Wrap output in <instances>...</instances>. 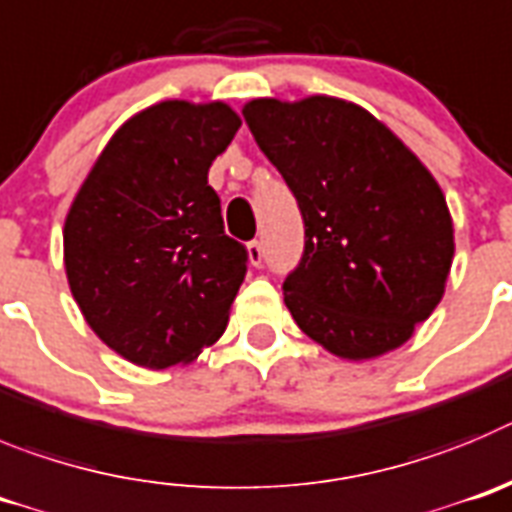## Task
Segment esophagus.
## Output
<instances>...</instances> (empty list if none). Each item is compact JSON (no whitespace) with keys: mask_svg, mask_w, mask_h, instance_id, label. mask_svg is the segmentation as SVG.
Returning <instances> with one entry per match:
<instances>
[{"mask_svg":"<svg viewBox=\"0 0 512 512\" xmlns=\"http://www.w3.org/2000/svg\"><path fill=\"white\" fill-rule=\"evenodd\" d=\"M247 257H250V262L255 267H260L262 265V260H265V250H262V245L260 242H250V245H247Z\"/></svg>","mask_w":512,"mask_h":512,"instance_id":"34e87169","label":"esophagus"}]
</instances>
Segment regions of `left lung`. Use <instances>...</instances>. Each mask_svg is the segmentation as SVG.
I'll list each match as a JSON object with an SVG mask.
<instances>
[{
    "instance_id": "left-lung-1",
    "label": "left lung",
    "mask_w": 512,
    "mask_h": 512,
    "mask_svg": "<svg viewBox=\"0 0 512 512\" xmlns=\"http://www.w3.org/2000/svg\"><path fill=\"white\" fill-rule=\"evenodd\" d=\"M242 114L306 224L301 265L283 283L298 329L352 362L403 347L439 306L454 260L436 178L352 101L252 99Z\"/></svg>"
}]
</instances>
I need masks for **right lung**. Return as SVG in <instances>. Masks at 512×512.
Masks as SVG:
<instances>
[{"instance_id": "1", "label": "right lung", "mask_w": 512, "mask_h": 512, "mask_svg": "<svg viewBox=\"0 0 512 512\" xmlns=\"http://www.w3.org/2000/svg\"><path fill=\"white\" fill-rule=\"evenodd\" d=\"M239 124L224 101H158L114 132L68 209L73 298L132 365H188L227 329L247 250L224 234L209 168Z\"/></svg>"}]
</instances>
